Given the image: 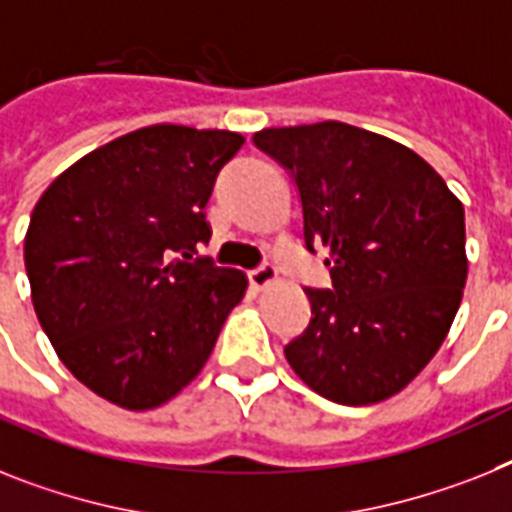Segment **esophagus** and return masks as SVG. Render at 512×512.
<instances>
[{
    "mask_svg": "<svg viewBox=\"0 0 512 512\" xmlns=\"http://www.w3.org/2000/svg\"><path fill=\"white\" fill-rule=\"evenodd\" d=\"M248 282H251L256 290H261V287L277 282V269H274V266H269V264L259 266V269H251V272H248Z\"/></svg>",
    "mask_w": 512,
    "mask_h": 512,
    "instance_id": "1",
    "label": "esophagus"
}]
</instances>
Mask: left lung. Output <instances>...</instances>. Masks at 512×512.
<instances>
[{"label": "left lung", "instance_id": "left-lung-1", "mask_svg": "<svg viewBox=\"0 0 512 512\" xmlns=\"http://www.w3.org/2000/svg\"><path fill=\"white\" fill-rule=\"evenodd\" d=\"M253 143L293 175L308 251L327 248L329 290L303 287L311 322L285 345L332 403L398 395L445 342L468 277L466 214L416 151L345 122L264 128Z\"/></svg>", "mask_w": 512, "mask_h": 512}]
</instances>
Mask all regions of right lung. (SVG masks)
Instances as JSON below:
<instances>
[{"label":"right lung","instance_id":"right-lung-1","mask_svg":"<svg viewBox=\"0 0 512 512\" xmlns=\"http://www.w3.org/2000/svg\"><path fill=\"white\" fill-rule=\"evenodd\" d=\"M243 143L232 130L149 125L78 159L33 206V308L59 361L99 398L125 411L175 398L243 301L246 274L193 259L211 238L217 172Z\"/></svg>","mask_w":512,"mask_h":512}]
</instances>
